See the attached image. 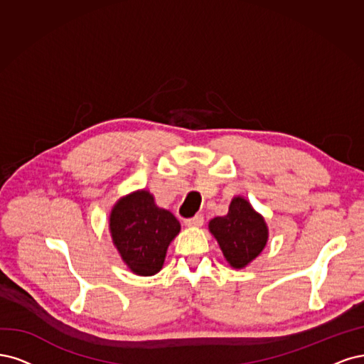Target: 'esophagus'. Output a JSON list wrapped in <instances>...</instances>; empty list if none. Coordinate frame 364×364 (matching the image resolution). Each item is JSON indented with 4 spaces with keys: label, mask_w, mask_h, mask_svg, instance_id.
Segmentation results:
<instances>
[{
    "label": "esophagus",
    "mask_w": 364,
    "mask_h": 364,
    "mask_svg": "<svg viewBox=\"0 0 364 364\" xmlns=\"http://www.w3.org/2000/svg\"><path fill=\"white\" fill-rule=\"evenodd\" d=\"M204 224V218L201 215H196L191 219H186L184 220V225L186 227H192V228H198V227H203Z\"/></svg>",
    "instance_id": "obj_1"
}]
</instances>
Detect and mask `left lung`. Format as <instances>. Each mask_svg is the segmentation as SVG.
<instances>
[{
    "instance_id": "8db88e82",
    "label": "left lung",
    "mask_w": 364,
    "mask_h": 364,
    "mask_svg": "<svg viewBox=\"0 0 364 364\" xmlns=\"http://www.w3.org/2000/svg\"><path fill=\"white\" fill-rule=\"evenodd\" d=\"M208 231L218 240L222 254L232 269H243L254 262L269 240L264 218L240 195L231 199L225 216L208 222Z\"/></svg>"
}]
</instances>
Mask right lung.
Masks as SVG:
<instances>
[{
  "label": "right lung",
  "instance_id": "add662e5",
  "mask_svg": "<svg viewBox=\"0 0 364 364\" xmlns=\"http://www.w3.org/2000/svg\"><path fill=\"white\" fill-rule=\"evenodd\" d=\"M180 222L169 210L156 204L146 189L128 193L110 210L109 231L122 262L136 275L161 271L171 242L178 236Z\"/></svg>",
  "mask_w": 364,
  "mask_h": 364
}]
</instances>
